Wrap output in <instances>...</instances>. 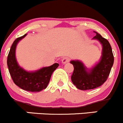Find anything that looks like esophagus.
Masks as SVG:
<instances>
[{"label": "esophagus", "mask_w": 123, "mask_h": 123, "mask_svg": "<svg viewBox=\"0 0 123 123\" xmlns=\"http://www.w3.org/2000/svg\"><path fill=\"white\" fill-rule=\"evenodd\" d=\"M69 61H70V58L67 56H65L64 57V58H63L62 59V63L63 64H66V63L68 62Z\"/></svg>", "instance_id": "obj_1"}]
</instances>
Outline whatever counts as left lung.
I'll return each instance as SVG.
<instances>
[{
  "label": "left lung",
  "mask_w": 123,
  "mask_h": 123,
  "mask_svg": "<svg viewBox=\"0 0 123 123\" xmlns=\"http://www.w3.org/2000/svg\"><path fill=\"white\" fill-rule=\"evenodd\" d=\"M94 32L96 35L92 39L98 40L102 45L100 61L91 69L87 68L80 61H70L74 67L71 81L80 90H89L100 86L106 81L114 64V55L109 41L100 34Z\"/></svg>",
  "instance_id": "obj_1"
}]
</instances>
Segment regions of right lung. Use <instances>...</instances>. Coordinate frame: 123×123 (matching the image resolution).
<instances>
[{
  "instance_id": "add662e5",
  "label": "right lung",
  "mask_w": 123,
  "mask_h": 123,
  "mask_svg": "<svg viewBox=\"0 0 123 123\" xmlns=\"http://www.w3.org/2000/svg\"><path fill=\"white\" fill-rule=\"evenodd\" d=\"M26 35L17 38L14 41L7 58V65L12 79L16 85L27 91L39 92L47 88L51 76L58 67L59 64L55 63L51 66L31 72L20 67L15 58V49L18 43Z\"/></svg>"
}]
</instances>
